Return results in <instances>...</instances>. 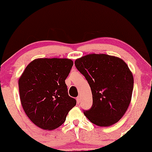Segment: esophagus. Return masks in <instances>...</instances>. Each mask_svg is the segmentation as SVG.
<instances>
[{
  "mask_svg": "<svg viewBox=\"0 0 152 152\" xmlns=\"http://www.w3.org/2000/svg\"><path fill=\"white\" fill-rule=\"evenodd\" d=\"M76 99H77V103H80V102L81 99H80V96H78L77 97Z\"/></svg>",
  "mask_w": 152,
  "mask_h": 152,
  "instance_id": "1",
  "label": "esophagus"
}]
</instances>
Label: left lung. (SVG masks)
<instances>
[{
  "instance_id": "left-lung-1",
  "label": "left lung",
  "mask_w": 152,
  "mask_h": 152,
  "mask_svg": "<svg viewBox=\"0 0 152 152\" xmlns=\"http://www.w3.org/2000/svg\"><path fill=\"white\" fill-rule=\"evenodd\" d=\"M76 68L88 81L93 105L84 114L92 123L109 126L126 113L132 100L134 77L127 64L115 56L89 54L77 59Z\"/></svg>"
}]
</instances>
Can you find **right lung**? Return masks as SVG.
Returning <instances> with one entry per match:
<instances>
[{"label":"right lung","mask_w":152,"mask_h":152,"mask_svg":"<svg viewBox=\"0 0 152 152\" xmlns=\"http://www.w3.org/2000/svg\"><path fill=\"white\" fill-rule=\"evenodd\" d=\"M73 61L66 58H39L31 61L18 80L25 113L38 127L55 129L76 105L68 94L65 80Z\"/></svg>","instance_id":"right-lung-1"}]
</instances>
